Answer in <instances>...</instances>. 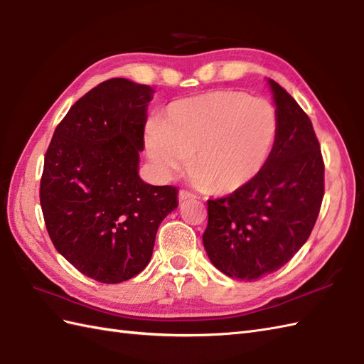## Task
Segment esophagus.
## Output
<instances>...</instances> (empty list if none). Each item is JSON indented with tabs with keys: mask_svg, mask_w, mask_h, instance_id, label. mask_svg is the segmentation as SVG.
<instances>
[{
	"mask_svg": "<svg viewBox=\"0 0 364 364\" xmlns=\"http://www.w3.org/2000/svg\"><path fill=\"white\" fill-rule=\"evenodd\" d=\"M178 198H180V201H186V200H196L197 198V196L196 193H192V192H189V191H180V193H178Z\"/></svg>",
	"mask_w": 364,
	"mask_h": 364,
	"instance_id": "1",
	"label": "esophagus"
}]
</instances>
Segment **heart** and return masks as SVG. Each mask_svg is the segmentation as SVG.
<instances>
[{
	"label": "heart",
	"instance_id": "obj_1",
	"mask_svg": "<svg viewBox=\"0 0 364 364\" xmlns=\"http://www.w3.org/2000/svg\"><path fill=\"white\" fill-rule=\"evenodd\" d=\"M279 132L276 108L243 91L218 90L176 100L147 130L150 161L163 176L188 164L193 183L215 193L243 188L264 168Z\"/></svg>",
	"mask_w": 364,
	"mask_h": 364
}]
</instances>
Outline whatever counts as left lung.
Segmentation results:
<instances>
[{
  "label": "left lung",
  "instance_id": "8db88e82",
  "mask_svg": "<svg viewBox=\"0 0 364 364\" xmlns=\"http://www.w3.org/2000/svg\"><path fill=\"white\" fill-rule=\"evenodd\" d=\"M279 132L264 168L230 196L208 200L203 245L214 267L240 281L277 272L310 237L324 197V161L310 117L279 83Z\"/></svg>",
  "mask_w": 364,
  "mask_h": 364
}]
</instances>
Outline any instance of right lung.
Segmentation results:
<instances>
[{"label": "right lung", "instance_id": "right-lung-1", "mask_svg": "<svg viewBox=\"0 0 364 364\" xmlns=\"http://www.w3.org/2000/svg\"><path fill=\"white\" fill-rule=\"evenodd\" d=\"M151 90L109 79L57 125L45 155L40 205L55 250L95 281L119 284L150 262L159 225L178 206L175 186L138 175Z\"/></svg>", "mask_w": 364, "mask_h": 364}]
</instances>
